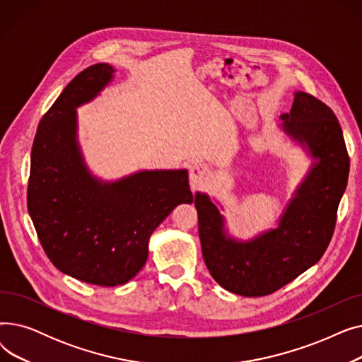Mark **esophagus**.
Instances as JSON below:
<instances>
[{
	"label": "esophagus",
	"mask_w": 362,
	"mask_h": 362,
	"mask_svg": "<svg viewBox=\"0 0 362 362\" xmlns=\"http://www.w3.org/2000/svg\"><path fill=\"white\" fill-rule=\"evenodd\" d=\"M208 176H210V168L204 163L197 161L189 167V183H191L192 189H198Z\"/></svg>",
	"instance_id": "34e87169"
}]
</instances>
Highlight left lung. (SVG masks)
Instances as JSON below:
<instances>
[{"instance_id": "left-lung-1", "label": "left lung", "mask_w": 362, "mask_h": 362, "mask_svg": "<svg viewBox=\"0 0 362 362\" xmlns=\"http://www.w3.org/2000/svg\"><path fill=\"white\" fill-rule=\"evenodd\" d=\"M277 127L311 160L277 226L251 239L229 233L223 205L195 194L199 239L206 269L220 286L240 296L276 292L307 272L327 250L339 202L349 176V157L334 112L313 95L296 90Z\"/></svg>"}]
</instances>
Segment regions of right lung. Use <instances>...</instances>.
<instances>
[{
    "label": "right lung",
    "instance_id": "right-lung-1",
    "mask_svg": "<svg viewBox=\"0 0 362 362\" xmlns=\"http://www.w3.org/2000/svg\"><path fill=\"white\" fill-rule=\"evenodd\" d=\"M116 69L79 73L42 117L30 154L28 210L51 262L74 279L117 286L135 277L148 242L180 204H192L187 170H139L116 180L93 175L78 135V108L108 86Z\"/></svg>",
    "mask_w": 362,
    "mask_h": 362
}]
</instances>
